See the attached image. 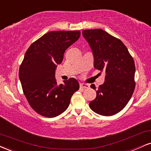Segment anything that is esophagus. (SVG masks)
Instances as JSON below:
<instances>
[{
	"mask_svg": "<svg viewBox=\"0 0 151 151\" xmlns=\"http://www.w3.org/2000/svg\"><path fill=\"white\" fill-rule=\"evenodd\" d=\"M80 87L83 89H87V88H90V86L88 84H86V83H80Z\"/></svg>",
	"mask_w": 151,
	"mask_h": 151,
	"instance_id": "34e87169",
	"label": "esophagus"
}]
</instances>
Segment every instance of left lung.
<instances>
[{"instance_id":"8db88e82","label":"left lung","mask_w":151,"mask_h":151,"mask_svg":"<svg viewBox=\"0 0 151 151\" xmlns=\"http://www.w3.org/2000/svg\"><path fill=\"white\" fill-rule=\"evenodd\" d=\"M82 34L93 51L94 68L105 72L104 82L89 106L97 114L111 116L125 107L134 91V59L121 40L104 30L86 29ZM90 87L96 90L94 84Z\"/></svg>"}]
</instances>
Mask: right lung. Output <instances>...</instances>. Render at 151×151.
Returning <instances> with one entry per match:
<instances>
[{
	"label": "right lung",
	"instance_id": "1",
	"mask_svg": "<svg viewBox=\"0 0 151 151\" xmlns=\"http://www.w3.org/2000/svg\"><path fill=\"white\" fill-rule=\"evenodd\" d=\"M80 36V31L50 32L32 44L24 54L19 78L29 105L42 116L54 117L63 113L79 89L73 78L58 85L55 73L65 51Z\"/></svg>",
	"mask_w": 151,
	"mask_h": 151
}]
</instances>
